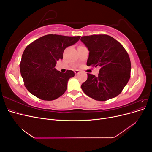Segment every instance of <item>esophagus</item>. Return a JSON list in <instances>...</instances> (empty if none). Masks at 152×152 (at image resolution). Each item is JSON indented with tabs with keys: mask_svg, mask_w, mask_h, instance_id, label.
<instances>
[{
	"mask_svg": "<svg viewBox=\"0 0 152 152\" xmlns=\"http://www.w3.org/2000/svg\"><path fill=\"white\" fill-rule=\"evenodd\" d=\"M74 72H75V75H77V74H79V73H80V71H79V70H75L74 71Z\"/></svg>",
	"mask_w": 152,
	"mask_h": 152,
	"instance_id": "esophagus-1",
	"label": "esophagus"
}]
</instances>
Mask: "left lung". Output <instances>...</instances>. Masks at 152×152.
<instances>
[{"instance_id": "8db88e82", "label": "left lung", "mask_w": 152, "mask_h": 152, "mask_svg": "<svg viewBox=\"0 0 152 152\" xmlns=\"http://www.w3.org/2000/svg\"><path fill=\"white\" fill-rule=\"evenodd\" d=\"M80 40L89 51L87 65L100 67L98 77L87 73V79L81 86L82 91L90 98L102 102L116 97L131 77V61L126 50L105 34L83 36Z\"/></svg>"}]
</instances>
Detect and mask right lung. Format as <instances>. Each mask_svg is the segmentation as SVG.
<instances>
[{
    "mask_svg": "<svg viewBox=\"0 0 152 152\" xmlns=\"http://www.w3.org/2000/svg\"><path fill=\"white\" fill-rule=\"evenodd\" d=\"M80 37L49 34L27 45L20 68L24 85L31 94L40 99L51 101L65 93L69 79L75 73L69 70L60 72L55 66L56 61L63 59L64 50Z\"/></svg>",
    "mask_w": 152,
    "mask_h": 152,
    "instance_id": "right-lung-1",
    "label": "right lung"
}]
</instances>
